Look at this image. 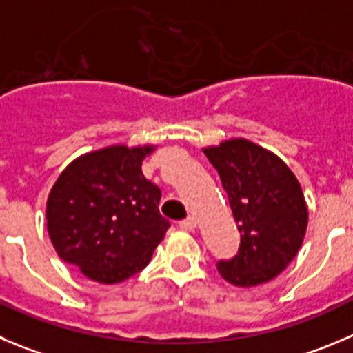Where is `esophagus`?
Returning <instances> with one entry per match:
<instances>
[{
  "label": "esophagus",
  "instance_id": "1",
  "mask_svg": "<svg viewBox=\"0 0 353 353\" xmlns=\"http://www.w3.org/2000/svg\"><path fill=\"white\" fill-rule=\"evenodd\" d=\"M179 228L184 230V232H193L196 228V219L195 217H186L183 221H179Z\"/></svg>",
  "mask_w": 353,
  "mask_h": 353
}]
</instances>
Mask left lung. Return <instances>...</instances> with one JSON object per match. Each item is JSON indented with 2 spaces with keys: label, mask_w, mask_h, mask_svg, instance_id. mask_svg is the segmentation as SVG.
Wrapping results in <instances>:
<instances>
[{
  "label": "left lung",
  "mask_w": 353,
  "mask_h": 353,
  "mask_svg": "<svg viewBox=\"0 0 353 353\" xmlns=\"http://www.w3.org/2000/svg\"><path fill=\"white\" fill-rule=\"evenodd\" d=\"M221 177L240 232L235 258L217 272L239 288L275 279L296 258L308 225V209L294 174L272 151L247 139L203 150Z\"/></svg>",
  "instance_id": "obj_1"
}]
</instances>
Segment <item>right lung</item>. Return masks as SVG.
<instances>
[{
    "mask_svg": "<svg viewBox=\"0 0 353 353\" xmlns=\"http://www.w3.org/2000/svg\"><path fill=\"white\" fill-rule=\"evenodd\" d=\"M154 146H117L72 160L47 200V228L59 258L101 284H118L150 263L170 223L161 192L141 165Z\"/></svg>",
    "mask_w": 353,
    "mask_h": 353,
    "instance_id": "obj_1",
    "label": "right lung"
}]
</instances>
